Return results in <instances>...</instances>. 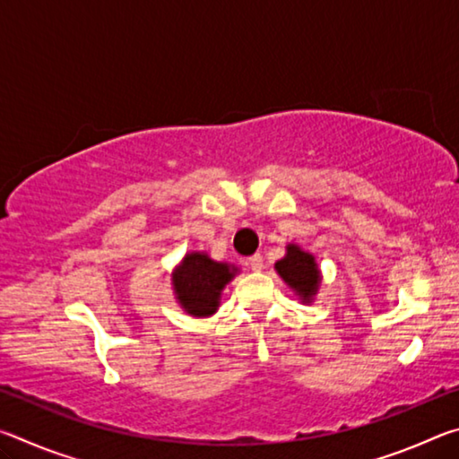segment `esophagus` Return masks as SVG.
I'll use <instances>...</instances> for the list:
<instances>
[{
	"instance_id": "esophagus-1",
	"label": "esophagus",
	"mask_w": 459,
	"mask_h": 459,
	"mask_svg": "<svg viewBox=\"0 0 459 459\" xmlns=\"http://www.w3.org/2000/svg\"><path fill=\"white\" fill-rule=\"evenodd\" d=\"M248 267L253 271H261L263 269V257L261 255H253V257H248Z\"/></svg>"
}]
</instances>
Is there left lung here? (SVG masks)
Masks as SVG:
<instances>
[{
  "instance_id": "left-lung-1",
  "label": "left lung",
  "mask_w": 459,
  "mask_h": 459,
  "mask_svg": "<svg viewBox=\"0 0 459 459\" xmlns=\"http://www.w3.org/2000/svg\"><path fill=\"white\" fill-rule=\"evenodd\" d=\"M275 269L304 304H312L320 287V269L312 253L301 251L298 245H287L285 257L275 263Z\"/></svg>"
}]
</instances>
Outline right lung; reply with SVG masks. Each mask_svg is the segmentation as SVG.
Listing matches in <instances>:
<instances>
[{
    "label": "right lung",
    "mask_w": 459,
    "mask_h": 459,
    "mask_svg": "<svg viewBox=\"0 0 459 459\" xmlns=\"http://www.w3.org/2000/svg\"><path fill=\"white\" fill-rule=\"evenodd\" d=\"M237 271L229 263L212 261L206 253H188L172 273L176 299L184 312L194 317L212 316L221 306L224 285L237 275Z\"/></svg>",
    "instance_id": "right-lung-1"
}]
</instances>
